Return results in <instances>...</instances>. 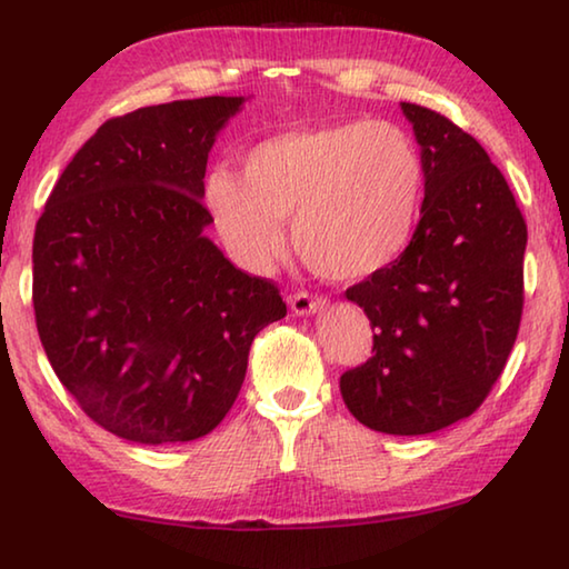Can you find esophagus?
Listing matches in <instances>:
<instances>
[{"label":"esophagus","mask_w":569,"mask_h":569,"mask_svg":"<svg viewBox=\"0 0 569 569\" xmlns=\"http://www.w3.org/2000/svg\"><path fill=\"white\" fill-rule=\"evenodd\" d=\"M288 306H291L293 316H313L316 311H321L326 301L319 296H308L301 291V293H293L291 298H288Z\"/></svg>","instance_id":"1"}]
</instances>
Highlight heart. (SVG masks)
<instances>
[{
	"label": "heart",
	"mask_w": 569,
	"mask_h": 569,
	"mask_svg": "<svg viewBox=\"0 0 569 569\" xmlns=\"http://www.w3.org/2000/svg\"><path fill=\"white\" fill-rule=\"evenodd\" d=\"M423 200V160L397 124L346 120L266 138L243 178L218 168L206 203L230 256L266 271L286 246L283 220L303 261L329 281L387 271L409 248Z\"/></svg>",
	"instance_id": "1"
}]
</instances>
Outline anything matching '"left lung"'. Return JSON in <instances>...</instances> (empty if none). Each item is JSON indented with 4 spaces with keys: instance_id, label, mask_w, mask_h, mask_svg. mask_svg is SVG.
Wrapping results in <instances>:
<instances>
[{
    "instance_id": "1",
    "label": "left lung",
    "mask_w": 569,
    "mask_h": 569,
    "mask_svg": "<svg viewBox=\"0 0 569 569\" xmlns=\"http://www.w3.org/2000/svg\"><path fill=\"white\" fill-rule=\"evenodd\" d=\"M401 112L423 160L421 220L397 263L346 291L377 333L341 397L363 427L419 437L475 413L502 373L522 319L527 226L469 132L419 104Z\"/></svg>"
}]
</instances>
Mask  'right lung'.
<instances>
[{
	"label": "right lung",
	"instance_id": "obj_1",
	"mask_svg": "<svg viewBox=\"0 0 569 569\" xmlns=\"http://www.w3.org/2000/svg\"><path fill=\"white\" fill-rule=\"evenodd\" d=\"M250 98L152 104L108 120L57 180L32 246L37 331L57 379L114 437L180 445L213 431L246 379L278 288L206 228V166Z\"/></svg>",
	"mask_w": 569,
	"mask_h": 569
}]
</instances>
